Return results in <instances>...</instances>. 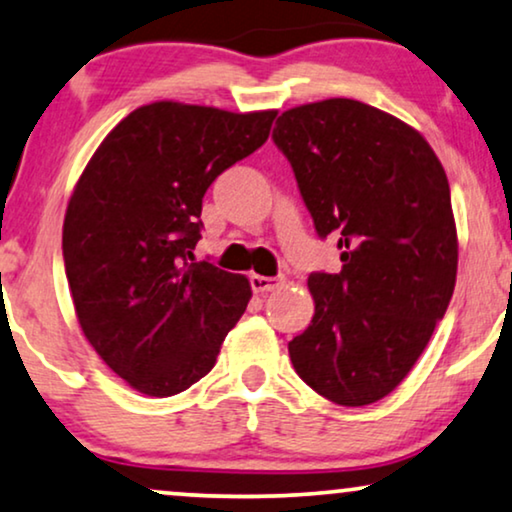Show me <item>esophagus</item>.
Returning <instances> with one entry per match:
<instances>
[{"instance_id": "esophagus-1", "label": "esophagus", "mask_w": 512, "mask_h": 512, "mask_svg": "<svg viewBox=\"0 0 512 512\" xmlns=\"http://www.w3.org/2000/svg\"><path fill=\"white\" fill-rule=\"evenodd\" d=\"M249 284L254 293H268V291H275L279 286L284 284L282 277H263V275H251L249 277Z\"/></svg>"}]
</instances>
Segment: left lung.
I'll return each mask as SVG.
<instances>
[{"label":"left lung","instance_id":"obj_1","mask_svg":"<svg viewBox=\"0 0 512 512\" xmlns=\"http://www.w3.org/2000/svg\"><path fill=\"white\" fill-rule=\"evenodd\" d=\"M272 142L296 174L342 270L312 272V324L289 342L293 368L328 401L391 394L445 317L457 279L450 184L426 139L370 104L333 97L284 111Z\"/></svg>","mask_w":512,"mask_h":512}]
</instances>
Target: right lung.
Returning <instances> with one entry per match:
<instances>
[{
  "label": "right lung",
  "mask_w": 512,
  "mask_h": 512,
  "mask_svg": "<svg viewBox=\"0 0 512 512\" xmlns=\"http://www.w3.org/2000/svg\"><path fill=\"white\" fill-rule=\"evenodd\" d=\"M275 116L146 104L104 137L74 188L62 256L76 317L102 361L146 396L205 377L247 310V277L193 263V249L207 188L261 149Z\"/></svg>",
  "instance_id": "obj_1"
}]
</instances>
